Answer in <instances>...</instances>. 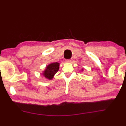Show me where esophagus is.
<instances>
[{"mask_svg": "<svg viewBox=\"0 0 126 126\" xmlns=\"http://www.w3.org/2000/svg\"><path fill=\"white\" fill-rule=\"evenodd\" d=\"M65 62L67 63H71L72 62V61L71 59H67V60H65Z\"/></svg>", "mask_w": 126, "mask_h": 126, "instance_id": "esophagus-1", "label": "esophagus"}]
</instances>
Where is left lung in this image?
<instances>
[{"mask_svg": "<svg viewBox=\"0 0 126 126\" xmlns=\"http://www.w3.org/2000/svg\"><path fill=\"white\" fill-rule=\"evenodd\" d=\"M83 69L82 68V69H81V71H83Z\"/></svg>", "mask_w": 126, "mask_h": 126, "instance_id": "left-lung-1", "label": "left lung"}]
</instances>
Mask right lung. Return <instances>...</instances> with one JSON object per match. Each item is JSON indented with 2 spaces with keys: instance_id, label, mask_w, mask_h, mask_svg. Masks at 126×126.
Instances as JSON below:
<instances>
[{
  "instance_id": "obj_1",
  "label": "right lung",
  "mask_w": 126,
  "mask_h": 126,
  "mask_svg": "<svg viewBox=\"0 0 126 126\" xmlns=\"http://www.w3.org/2000/svg\"><path fill=\"white\" fill-rule=\"evenodd\" d=\"M60 64L58 62H54L49 64L46 67L45 71H43L42 75L45 78L48 80H52L55 74L59 69Z\"/></svg>"
}]
</instances>
